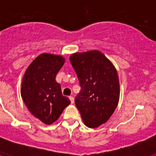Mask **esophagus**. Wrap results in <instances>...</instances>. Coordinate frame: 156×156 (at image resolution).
<instances>
[{
    "label": "esophagus",
    "instance_id": "esophagus-1",
    "mask_svg": "<svg viewBox=\"0 0 156 156\" xmlns=\"http://www.w3.org/2000/svg\"><path fill=\"white\" fill-rule=\"evenodd\" d=\"M69 99H70V101H71L72 104H73L74 103V98L73 96H69Z\"/></svg>",
    "mask_w": 156,
    "mask_h": 156
}]
</instances>
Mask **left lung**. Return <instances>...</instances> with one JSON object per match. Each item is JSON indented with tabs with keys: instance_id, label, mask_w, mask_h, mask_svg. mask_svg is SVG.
Instances as JSON below:
<instances>
[{
	"instance_id": "obj_1",
	"label": "left lung",
	"mask_w": 156,
	"mask_h": 156,
	"mask_svg": "<svg viewBox=\"0 0 156 156\" xmlns=\"http://www.w3.org/2000/svg\"><path fill=\"white\" fill-rule=\"evenodd\" d=\"M70 62L81 90L75 98L83 123L98 127L109 119L119 100V77L115 66L97 50L74 53Z\"/></svg>"
}]
</instances>
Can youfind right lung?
I'll return each instance as SVG.
<instances>
[{
    "label": "right lung",
    "instance_id": "add662e5",
    "mask_svg": "<svg viewBox=\"0 0 156 156\" xmlns=\"http://www.w3.org/2000/svg\"><path fill=\"white\" fill-rule=\"evenodd\" d=\"M64 63L62 56L43 53L32 62L23 76L22 98L30 113L47 125L55 122L70 104L55 80Z\"/></svg>",
    "mask_w": 156,
    "mask_h": 156
}]
</instances>
